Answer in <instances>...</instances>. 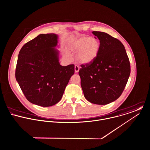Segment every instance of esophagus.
<instances>
[{"label": "esophagus", "instance_id": "34e87169", "mask_svg": "<svg viewBox=\"0 0 150 150\" xmlns=\"http://www.w3.org/2000/svg\"><path fill=\"white\" fill-rule=\"evenodd\" d=\"M74 69H75V72L76 73V72H79V67L78 66V65H75V68H74Z\"/></svg>", "mask_w": 150, "mask_h": 150}]
</instances>
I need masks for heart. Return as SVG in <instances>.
I'll use <instances>...</instances> for the list:
<instances>
[{
  "instance_id": "b5f03b06",
  "label": "heart",
  "mask_w": 150,
  "mask_h": 150,
  "mask_svg": "<svg viewBox=\"0 0 150 150\" xmlns=\"http://www.w3.org/2000/svg\"><path fill=\"white\" fill-rule=\"evenodd\" d=\"M100 42L98 39L83 36L74 40L68 46V50L77 54V60L83 65H89L97 59L100 50ZM66 54H68L66 53Z\"/></svg>"
}]
</instances>
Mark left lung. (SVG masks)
I'll use <instances>...</instances> for the list:
<instances>
[{"label":"left lung","mask_w":150,"mask_h":150,"mask_svg":"<svg viewBox=\"0 0 150 150\" xmlns=\"http://www.w3.org/2000/svg\"><path fill=\"white\" fill-rule=\"evenodd\" d=\"M100 40L98 56L89 65H81L79 71L85 98L90 103L105 105L122 94L130 74V62L123 45L109 34L93 31Z\"/></svg>","instance_id":"1"}]
</instances>
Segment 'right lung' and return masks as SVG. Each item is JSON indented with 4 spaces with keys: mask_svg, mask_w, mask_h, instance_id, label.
I'll return each mask as SVG.
<instances>
[{
    "mask_svg": "<svg viewBox=\"0 0 150 150\" xmlns=\"http://www.w3.org/2000/svg\"><path fill=\"white\" fill-rule=\"evenodd\" d=\"M58 35L40 34L21 49L16 69V78L27 99L41 107H50L61 99L74 65L59 62Z\"/></svg>",
    "mask_w": 150,
    "mask_h": 150,
    "instance_id": "right-lung-1",
    "label": "right lung"
}]
</instances>
